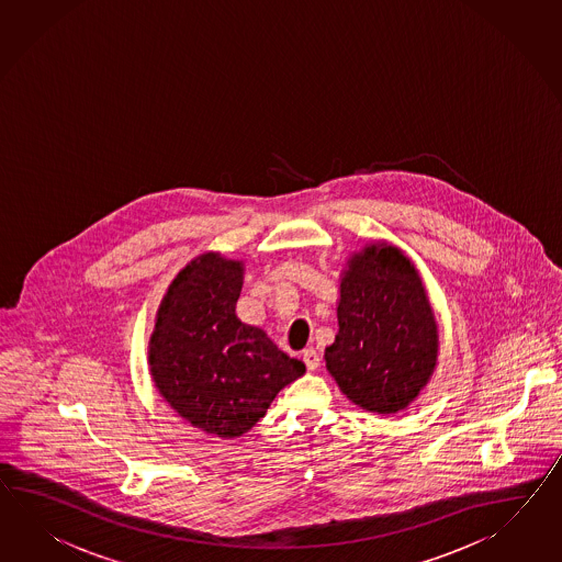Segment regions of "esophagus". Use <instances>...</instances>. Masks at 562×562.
<instances>
[{"instance_id":"esophagus-1","label":"esophagus","mask_w":562,"mask_h":562,"mask_svg":"<svg viewBox=\"0 0 562 562\" xmlns=\"http://www.w3.org/2000/svg\"><path fill=\"white\" fill-rule=\"evenodd\" d=\"M302 361L306 363V368L311 371H315L318 366H321V356L316 353L315 347H306L304 351H302Z\"/></svg>"}]
</instances>
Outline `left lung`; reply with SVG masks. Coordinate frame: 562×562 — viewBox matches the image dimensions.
<instances>
[{
	"label": "left lung",
	"instance_id": "8db88e82",
	"mask_svg": "<svg viewBox=\"0 0 562 562\" xmlns=\"http://www.w3.org/2000/svg\"><path fill=\"white\" fill-rule=\"evenodd\" d=\"M335 341L325 349L333 380L373 414L406 411L437 370L438 323L414 261L387 241L353 251L339 278Z\"/></svg>",
	"mask_w": 562,
	"mask_h": 562
}]
</instances>
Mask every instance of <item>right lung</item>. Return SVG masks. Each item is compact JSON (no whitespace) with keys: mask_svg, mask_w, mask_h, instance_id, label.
I'll return each mask as SVG.
<instances>
[{"mask_svg":"<svg viewBox=\"0 0 562 562\" xmlns=\"http://www.w3.org/2000/svg\"><path fill=\"white\" fill-rule=\"evenodd\" d=\"M244 261L205 251L192 258L156 313L148 342L151 382L166 404L206 435H246L304 363L276 347L266 330L235 315Z\"/></svg>","mask_w":562,"mask_h":562,"instance_id":"right-lung-1","label":"right lung"}]
</instances>
